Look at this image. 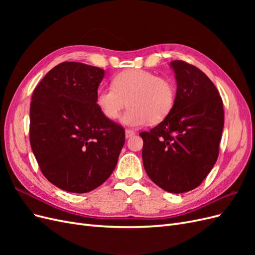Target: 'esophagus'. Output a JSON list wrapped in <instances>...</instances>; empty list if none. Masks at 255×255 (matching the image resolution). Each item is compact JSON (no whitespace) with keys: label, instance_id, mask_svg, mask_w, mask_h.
I'll list each match as a JSON object with an SVG mask.
<instances>
[{"label":"esophagus","instance_id":"obj_1","mask_svg":"<svg viewBox=\"0 0 255 255\" xmlns=\"http://www.w3.org/2000/svg\"><path fill=\"white\" fill-rule=\"evenodd\" d=\"M134 135H135L134 130H132V129H126V137L127 138H129V137H132Z\"/></svg>","mask_w":255,"mask_h":255}]
</instances>
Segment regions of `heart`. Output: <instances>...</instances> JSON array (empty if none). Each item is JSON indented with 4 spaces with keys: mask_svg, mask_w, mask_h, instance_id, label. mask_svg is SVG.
Returning <instances> with one entry per match:
<instances>
[{
    "mask_svg": "<svg viewBox=\"0 0 255 255\" xmlns=\"http://www.w3.org/2000/svg\"><path fill=\"white\" fill-rule=\"evenodd\" d=\"M176 99L172 81L155 73L129 69L115 76L113 87L99 88L96 104L105 118L115 120L129 105L122 122L128 127H140L146 122L155 125L171 113Z\"/></svg>",
    "mask_w": 255,
    "mask_h": 255,
    "instance_id": "heart-1",
    "label": "heart"
}]
</instances>
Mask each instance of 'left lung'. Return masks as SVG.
Masks as SVG:
<instances>
[{
  "mask_svg": "<svg viewBox=\"0 0 255 255\" xmlns=\"http://www.w3.org/2000/svg\"><path fill=\"white\" fill-rule=\"evenodd\" d=\"M176 99L171 113L150 132H141L142 161L157 186L172 194L195 189L219 155L225 112L207 75L186 61L173 60Z\"/></svg>",
  "mask_w": 255,
  "mask_h": 255,
  "instance_id": "obj_1",
  "label": "left lung"
}]
</instances>
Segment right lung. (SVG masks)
<instances>
[{
  "instance_id": "obj_1",
  "label": "right lung",
  "mask_w": 255,
  "mask_h": 255,
  "mask_svg": "<svg viewBox=\"0 0 255 255\" xmlns=\"http://www.w3.org/2000/svg\"><path fill=\"white\" fill-rule=\"evenodd\" d=\"M104 75L101 68L64 61L33 92L30 146L47 180L69 192L85 194L103 184L126 141L125 128L96 104Z\"/></svg>"
}]
</instances>
